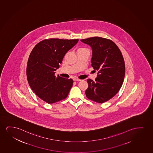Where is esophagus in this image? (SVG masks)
<instances>
[{
	"label": "esophagus",
	"instance_id": "1",
	"mask_svg": "<svg viewBox=\"0 0 153 153\" xmlns=\"http://www.w3.org/2000/svg\"><path fill=\"white\" fill-rule=\"evenodd\" d=\"M74 80L76 81V82H80V81H81L82 80L78 79V78H75V79H74Z\"/></svg>",
	"mask_w": 153,
	"mask_h": 153
}]
</instances>
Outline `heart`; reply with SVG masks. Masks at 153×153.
I'll use <instances>...</instances> for the list:
<instances>
[{
  "label": "heart",
  "mask_w": 153,
  "mask_h": 153,
  "mask_svg": "<svg viewBox=\"0 0 153 153\" xmlns=\"http://www.w3.org/2000/svg\"><path fill=\"white\" fill-rule=\"evenodd\" d=\"M85 50V49H80L79 50Z\"/></svg>",
  "instance_id": "b5f03b06"
}]
</instances>
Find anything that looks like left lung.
Returning a JSON list of instances; mask_svg holds the SVG:
<instances>
[{"label": "left lung", "mask_w": 153, "mask_h": 153, "mask_svg": "<svg viewBox=\"0 0 153 153\" xmlns=\"http://www.w3.org/2000/svg\"><path fill=\"white\" fill-rule=\"evenodd\" d=\"M81 41L91 47L92 67L98 71L95 81L87 80L85 95L88 99L102 103L114 97L121 88L125 75L123 56L111 40L93 37Z\"/></svg>", "instance_id": "left-lung-1"}]
</instances>
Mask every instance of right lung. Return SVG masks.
<instances>
[{
  "mask_svg": "<svg viewBox=\"0 0 153 153\" xmlns=\"http://www.w3.org/2000/svg\"><path fill=\"white\" fill-rule=\"evenodd\" d=\"M79 40L50 38L34 47L28 59L26 75L30 87L40 99L49 104L56 103L68 97L73 84L71 79L56 77L67 52Z\"/></svg>",
  "mask_w": 153,
  "mask_h": 153,
  "instance_id": "obj_1",
  "label": "right lung"
}]
</instances>
